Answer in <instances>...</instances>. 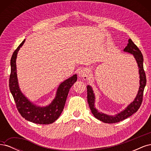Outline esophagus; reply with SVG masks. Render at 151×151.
Returning <instances> with one entry per match:
<instances>
[{
	"instance_id": "obj_1",
	"label": "esophagus",
	"mask_w": 151,
	"mask_h": 151,
	"mask_svg": "<svg viewBox=\"0 0 151 151\" xmlns=\"http://www.w3.org/2000/svg\"><path fill=\"white\" fill-rule=\"evenodd\" d=\"M78 74H79V77L83 79H87L89 77L88 71L86 69H84V68H81V69H80Z\"/></svg>"
}]
</instances>
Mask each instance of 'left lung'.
<instances>
[{"label": "left lung", "mask_w": 151, "mask_h": 151, "mask_svg": "<svg viewBox=\"0 0 151 151\" xmlns=\"http://www.w3.org/2000/svg\"><path fill=\"white\" fill-rule=\"evenodd\" d=\"M123 52L129 53L134 55V57L135 58L138 65L140 79V86L137 94L134 101L128 105V106L125 108V109H123V111L116 114L115 115H107L106 113L99 111L95 107L96 98L92 87L90 85H88L87 86V91H88V101L91 112H92L95 118H96L97 119L104 123H115L126 119V118L130 116L131 115H133L134 113L137 111L142 104V102L144 90L146 85V77L144 70V58L139 48L136 46L131 39L129 40V43L127 44V46L123 49Z\"/></svg>", "instance_id": "left-lung-1"}]
</instances>
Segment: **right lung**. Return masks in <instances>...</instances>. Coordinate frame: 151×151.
<instances>
[{"instance_id":"add662e5","label":"right lung","mask_w":151,"mask_h":151,"mask_svg":"<svg viewBox=\"0 0 151 151\" xmlns=\"http://www.w3.org/2000/svg\"><path fill=\"white\" fill-rule=\"evenodd\" d=\"M25 40L14 52L11 60V75L9 89L16 104V107L21 115L26 120L37 124H50L57 120L64 108L66 99L72 85L77 79V74L73 75L59 85L55 97L47 106H38L28 99L21 92L18 83L16 58L20 48L23 45Z\"/></svg>"}]
</instances>
